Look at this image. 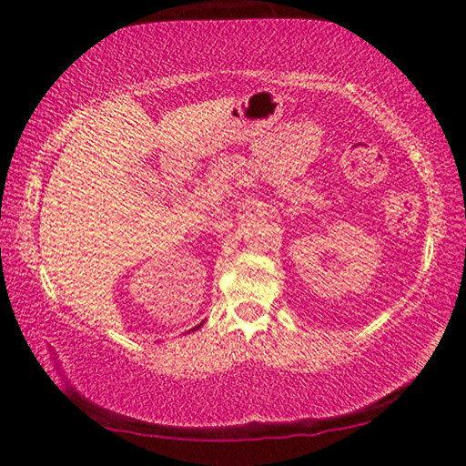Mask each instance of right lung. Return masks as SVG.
<instances>
[{
	"label": "right lung",
	"instance_id": "add662e5",
	"mask_svg": "<svg viewBox=\"0 0 466 466\" xmlns=\"http://www.w3.org/2000/svg\"><path fill=\"white\" fill-rule=\"evenodd\" d=\"M197 329H199V327H197Z\"/></svg>",
	"mask_w": 466,
	"mask_h": 466
}]
</instances>
